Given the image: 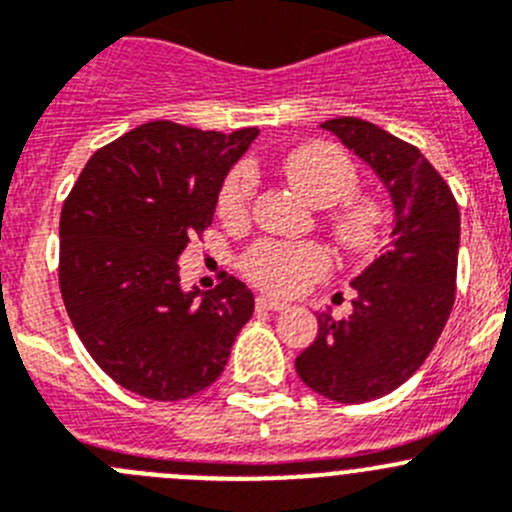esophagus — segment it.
Listing matches in <instances>:
<instances>
[{
  "mask_svg": "<svg viewBox=\"0 0 512 512\" xmlns=\"http://www.w3.org/2000/svg\"><path fill=\"white\" fill-rule=\"evenodd\" d=\"M256 309L259 311H284V309H289V304L281 299H271V296H259V299H256Z\"/></svg>",
  "mask_w": 512,
  "mask_h": 512,
  "instance_id": "esophagus-1",
  "label": "esophagus"
}]
</instances>
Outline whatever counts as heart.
Masks as SVG:
<instances>
[{
	"mask_svg": "<svg viewBox=\"0 0 512 512\" xmlns=\"http://www.w3.org/2000/svg\"><path fill=\"white\" fill-rule=\"evenodd\" d=\"M281 173L291 188L311 206L329 208L339 203L329 218L334 238L349 253H364L377 246L387 223V211L374 196H352L359 173L354 160L332 143H309L291 150L281 160ZM256 175L248 165H238L223 180L218 193V216L236 226L248 218ZM332 259L326 248L311 241H256L241 259V269L256 286L274 294H299L311 281L329 271Z\"/></svg>",
	"mask_w": 512,
	"mask_h": 512,
	"instance_id": "b5f03b06",
	"label": "heart"
}]
</instances>
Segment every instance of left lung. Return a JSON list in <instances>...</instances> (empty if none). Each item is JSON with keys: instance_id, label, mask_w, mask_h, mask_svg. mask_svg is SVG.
I'll return each mask as SVG.
<instances>
[{"instance_id": "obj_1", "label": "left lung", "mask_w": 512, "mask_h": 512, "mask_svg": "<svg viewBox=\"0 0 512 512\" xmlns=\"http://www.w3.org/2000/svg\"><path fill=\"white\" fill-rule=\"evenodd\" d=\"M321 128L337 135L387 188L394 218L387 251L352 281L349 319L319 311L314 344L296 374L321 397L362 405L405 384L440 339L455 304L460 211L442 175L405 140L359 118Z\"/></svg>"}]
</instances>
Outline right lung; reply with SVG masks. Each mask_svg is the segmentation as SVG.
<instances>
[{
  "instance_id": "right-lung-1",
  "label": "right lung",
  "mask_w": 512,
  "mask_h": 512,
  "mask_svg": "<svg viewBox=\"0 0 512 512\" xmlns=\"http://www.w3.org/2000/svg\"><path fill=\"white\" fill-rule=\"evenodd\" d=\"M259 128L231 135L153 120L97 150L60 216V291L77 337L102 372L175 402L211 387L253 294L221 274L183 291L180 253L213 223L231 165Z\"/></svg>"
}]
</instances>
